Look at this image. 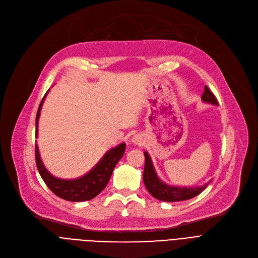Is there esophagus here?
<instances>
[{
	"label": "esophagus",
	"mask_w": 258,
	"mask_h": 258,
	"mask_svg": "<svg viewBox=\"0 0 258 258\" xmlns=\"http://www.w3.org/2000/svg\"><path fill=\"white\" fill-rule=\"evenodd\" d=\"M133 142H134L135 144H140V143L142 142L141 137H140V136H138V135H136V136L133 137Z\"/></svg>",
	"instance_id": "34e87169"
}]
</instances>
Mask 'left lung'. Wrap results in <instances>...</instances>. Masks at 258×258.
Segmentation results:
<instances>
[{
	"label": "left lung",
	"instance_id": "left-lung-1",
	"mask_svg": "<svg viewBox=\"0 0 258 258\" xmlns=\"http://www.w3.org/2000/svg\"><path fill=\"white\" fill-rule=\"evenodd\" d=\"M202 100L207 103H211L214 105H218V99L215 98L213 93L205 86L204 93L202 95ZM145 156V164H144V171H143V182L147 189L154 198L164 201V202H179V201H186L189 199H192L200 195L202 191H204L208 183L197 186V187H178V186H171L167 185L164 182H162L158 174L155 170L153 165V162L151 156L144 152Z\"/></svg>",
	"mask_w": 258,
	"mask_h": 258
}]
</instances>
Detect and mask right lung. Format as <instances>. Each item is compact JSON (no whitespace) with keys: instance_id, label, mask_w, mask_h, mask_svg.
Instances as JSON below:
<instances>
[{"instance_id":"add662e5","label":"right lung","mask_w":258,"mask_h":258,"mask_svg":"<svg viewBox=\"0 0 258 258\" xmlns=\"http://www.w3.org/2000/svg\"><path fill=\"white\" fill-rule=\"evenodd\" d=\"M49 92V91H48ZM48 92L45 94V96L40 102L38 110L36 113L35 119V125H36V133L35 137L37 138V124L40 110H42L43 102L47 96ZM125 151V143H120L116 147L111 148L107 151L104 156L98 163L95 165L88 173L77 179L73 180H62L53 177V175L46 169L44 166L42 159L39 157L38 147L35 143V162L36 167L40 177L44 180L46 185L50 188L52 192L55 194L57 197L70 202H84L89 201L98 196L105 186L107 185L108 181L111 179V175L113 170L118 163V161L123 157Z\"/></svg>"}]
</instances>
